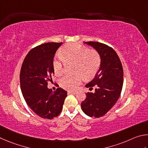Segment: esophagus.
<instances>
[{
    "label": "esophagus",
    "instance_id": "esophagus-1",
    "mask_svg": "<svg viewBox=\"0 0 148 148\" xmlns=\"http://www.w3.org/2000/svg\"><path fill=\"white\" fill-rule=\"evenodd\" d=\"M67 93H68V94H77V91H70Z\"/></svg>",
    "mask_w": 148,
    "mask_h": 148
}]
</instances>
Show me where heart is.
Returning <instances> with one entry per match:
<instances>
[{"mask_svg": "<svg viewBox=\"0 0 148 148\" xmlns=\"http://www.w3.org/2000/svg\"><path fill=\"white\" fill-rule=\"evenodd\" d=\"M60 58H54L53 68L57 76L64 73V62L73 63V76H64L60 81L62 88L67 90H75L79 86L82 77L86 79L92 78L99 68L101 58L99 54L94 50H89L86 46L79 43H69L65 45L60 51Z\"/></svg>", "mask_w": 148, "mask_h": 148, "instance_id": "heart-1", "label": "heart"}]
</instances>
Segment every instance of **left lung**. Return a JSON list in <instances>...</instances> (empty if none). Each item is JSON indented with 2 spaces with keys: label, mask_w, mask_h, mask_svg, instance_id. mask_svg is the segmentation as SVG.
Instances as JSON below:
<instances>
[{
  "label": "left lung",
  "mask_w": 148,
  "mask_h": 148,
  "mask_svg": "<svg viewBox=\"0 0 148 148\" xmlns=\"http://www.w3.org/2000/svg\"><path fill=\"white\" fill-rule=\"evenodd\" d=\"M99 54V69L86 88L96 85L95 92H88L81 103V108L90 117L99 118L107 114L120 96L123 82V71L120 58L112 48L101 43L84 42Z\"/></svg>",
  "instance_id": "1"
}]
</instances>
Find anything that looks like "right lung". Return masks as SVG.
I'll use <instances>...</instances> for the list:
<instances>
[{
	"label": "right lung",
	"instance_id": "1",
	"mask_svg": "<svg viewBox=\"0 0 148 148\" xmlns=\"http://www.w3.org/2000/svg\"><path fill=\"white\" fill-rule=\"evenodd\" d=\"M62 43H46L32 49L26 56L20 72L23 97L34 112L41 118L53 119L60 114L67 92L61 88L53 92L47 87L54 73L53 61Z\"/></svg>",
	"mask_w": 148,
	"mask_h": 148
}]
</instances>
